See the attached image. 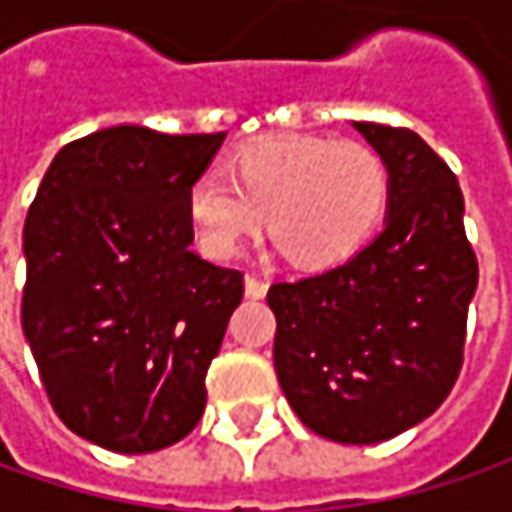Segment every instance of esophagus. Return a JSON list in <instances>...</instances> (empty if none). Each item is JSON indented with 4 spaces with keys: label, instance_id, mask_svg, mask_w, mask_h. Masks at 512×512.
<instances>
[{
    "label": "esophagus",
    "instance_id": "esophagus-1",
    "mask_svg": "<svg viewBox=\"0 0 512 512\" xmlns=\"http://www.w3.org/2000/svg\"><path fill=\"white\" fill-rule=\"evenodd\" d=\"M267 293V282L259 279L256 273H247L245 276V296L247 299H265Z\"/></svg>",
    "mask_w": 512,
    "mask_h": 512
}]
</instances>
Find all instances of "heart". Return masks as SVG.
Instances as JSON below:
<instances>
[{
	"label": "heart",
	"instance_id": "b5f03b06",
	"mask_svg": "<svg viewBox=\"0 0 512 512\" xmlns=\"http://www.w3.org/2000/svg\"><path fill=\"white\" fill-rule=\"evenodd\" d=\"M187 187V216L210 256L230 259L262 227L302 270L347 262L373 236L390 199V170L362 142L265 139L236 150Z\"/></svg>",
	"mask_w": 512,
	"mask_h": 512
}]
</instances>
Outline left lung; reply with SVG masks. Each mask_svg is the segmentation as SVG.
Listing matches in <instances>:
<instances>
[{
  "label": "left lung",
  "mask_w": 512,
  "mask_h": 512,
  "mask_svg": "<svg viewBox=\"0 0 512 512\" xmlns=\"http://www.w3.org/2000/svg\"><path fill=\"white\" fill-rule=\"evenodd\" d=\"M390 170L382 233L319 276L276 282L273 364L296 416L339 444H376L439 410L462 370L479 265L453 170L419 133L353 122Z\"/></svg>",
  "instance_id": "obj_1"
}]
</instances>
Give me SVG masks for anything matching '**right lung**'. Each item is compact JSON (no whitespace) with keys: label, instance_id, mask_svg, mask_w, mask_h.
<instances>
[{"label":"right lung","instance_id":"add662e5","mask_svg":"<svg viewBox=\"0 0 512 512\" xmlns=\"http://www.w3.org/2000/svg\"><path fill=\"white\" fill-rule=\"evenodd\" d=\"M225 133L116 125L50 162L25 219L22 330L59 419L113 453L170 447L205 413V376L245 282L190 250L187 187Z\"/></svg>","mask_w":512,"mask_h":512}]
</instances>
